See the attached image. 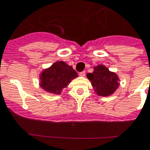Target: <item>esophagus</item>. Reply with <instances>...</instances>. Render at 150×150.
Segmentation results:
<instances>
[{
	"mask_svg": "<svg viewBox=\"0 0 150 150\" xmlns=\"http://www.w3.org/2000/svg\"><path fill=\"white\" fill-rule=\"evenodd\" d=\"M79 75H80V76H85V75H86V71H83L79 72Z\"/></svg>",
	"mask_w": 150,
	"mask_h": 150,
	"instance_id": "esophagus-1",
	"label": "esophagus"
}]
</instances>
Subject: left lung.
<instances>
[{
  "instance_id": "obj_1",
  "label": "left lung",
  "mask_w": 150,
  "mask_h": 150,
  "mask_svg": "<svg viewBox=\"0 0 150 150\" xmlns=\"http://www.w3.org/2000/svg\"><path fill=\"white\" fill-rule=\"evenodd\" d=\"M86 77L91 81L95 91L100 96H109L117 90L119 86L117 75L110 71L103 65H98L92 73H88Z\"/></svg>"
}]
</instances>
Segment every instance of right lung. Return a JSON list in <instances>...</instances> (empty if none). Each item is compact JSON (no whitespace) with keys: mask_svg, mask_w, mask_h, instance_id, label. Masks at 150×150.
Wrapping results in <instances>:
<instances>
[{"mask_svg":"<svg viewBox=\"0 0 150 150\" xmlns=\"http://www.w3.org/2000/svg\"><path fill=\"white\" fill-rule=\"evenodd\" d=\"M78 76L71 66L64 62H55L40 75V86L46 91L52 94H61V91Z\"/></svg>","mask_w":150,"mask_h":150,"instance_id":"add662e5","label":"right lung"}]
</instances>
